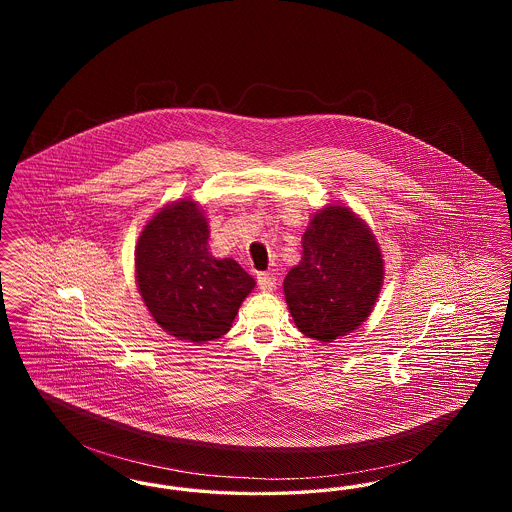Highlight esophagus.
Masks as SVG:
<instances>
[{
	"label": "esophagus",
	"instance_id": "esophagus-1",
	"mask_svg": "<svg viewBox=\"0 0 512 512\" xmlns=\"http://www.w3.org/2000/svg\"><path fill=\"white\" fill-rule=\"evenodd\" d=\"M257 284L263 292H272L276 288V276H272L270 272H259L257 274Z\"/></svg>",
	"mask_w": 512,
	"mask_h": 512
}]
</instances>
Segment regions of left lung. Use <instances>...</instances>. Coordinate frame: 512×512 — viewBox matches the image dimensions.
<instances>
[{
    "instance_id": "obj_1",
    "label": "left lung",
    "mask_w": 512,
    "mask_h": 512,
    "mask_svg": "<svg viewBox=\"0 0 512 512\" xmlns=\"http://www.w3.org/2000/svg\"><path fill=\"white\" fill-rule=\"evenodd\" d=\"M384 280L374 236L347 207H326L303 234V259L284 280L295 326L309 338L336 340L365 322Z\"/></svg>"
}]
</instances>
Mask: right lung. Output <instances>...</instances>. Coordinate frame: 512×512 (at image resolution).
<instances>
[{"label": "right lung", "instance_id": "obj_1", "mask_svg": "<svg viewBox=\"0 0 512 512\" xmlns=\"http://www.w3.org/2000/svg\"><path fill=\"white\" fill-rule=\"evenodd\" d=\"M209 226L182 199L147 222L136 247L138 288L155 322L180 340H215L238 315L255 280L234 259H215Z\"/></svg>", "mask_w": 512, "mask_h": 512}]
</instances>
